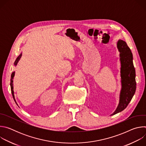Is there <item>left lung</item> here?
Here are the masks:
<instances>
[{"label":"left lung","mask_w":146,"mask_h":146,"mask_svg":"<svg viewBox=\"0 0 146 146\" xmlns=\"http://www.w3.org/2000/svg\"><path fill=\"white\" fill-rule=\"evenodd\" d=\"M117 47L119 52L121 88L119 92L118 105L111 115L122 111L127 107L136 89V73L131 50L125 41L122 40H118Z\"/></svg>","instance_id":"1"}]
</instances>
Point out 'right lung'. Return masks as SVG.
<instances>
[{"instance_id":"obj_1","label":"right lung","mask_w":146,"mask_h":146,"mask_svg":"<svg viewBox=\"0 0 146 146\" xmlns=\"http://www.w3.org/2000/svg\"><path fill=\"white\" fill-rule=\"evenodd\" d=\"M21 56H22V53H21L20 54H19V55L17 58V59H16V60H15V62H14V65L16 66H17V64H18V62H19V60H20V59H21ZM14 75H15V72H13V73H12V74H11V80H10V87H11V94H12V95H13V99H14V101H15V102L16 103V104L17 105V102H16V100H15V97H14V90H13V78H14Z\"/></svg>"}]
</instances>
